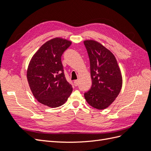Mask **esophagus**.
Wrapping results in <instances>:
<instances>
[{
	"label": "esophagus",
	"mask_w": 151,
	"mask_h": 151,
	"mask_svg": "<svg viewBox=\"0 0 151 151\" xmlns=\"http://www.w3.org/2000/svg\"><path fill=\"white\" fill-rule=\"evenodd\" d=\"M74 84H75V86H78V81L77 80H75L74 81Z\"/></svg>",
	"instance_id": "1"
}]
</instances>
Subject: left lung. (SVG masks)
<instances>
[{
	"mask_svg": "<svg viewBox=\"0 0 151 151\" xmlns=\"http://www.w3.org/2000/svg\"><path fill=\"white\" fill-rule=\"evenodd\" d=\"M90 61L92 86L84 97L91 106L104 109L115 100L122 87L120 69L114 55L99 42L83 41Z\"/></svg>",
	"mask_w": 151,
	"mask_h": 151,
	"instance_id": "left-lung-1",
	"label": "left lung"
}]
</instances>
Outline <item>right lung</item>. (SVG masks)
I'll list each match as a JSON object with an SVG mask.
<instances>
[{
	"instance_id": "right-lung-1",
	"label": "right lung",
	"mask_w": 151,
	"mask_h": 151,
	"mask_svg": "<svg viewBox=\"0 0 151 151\" xmlns=\"http://www.w3.org/2000/svg\"><path fill=\"white\" fill-rule=\"evenodd\" d=\"M71 43L64 38H54L42 45L31 59L27 82L34 97L42 104L57 107L71 95L73 87L65 79L61 57Z\"/></svg>"
}]
</instances>
